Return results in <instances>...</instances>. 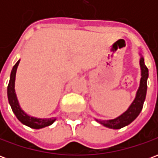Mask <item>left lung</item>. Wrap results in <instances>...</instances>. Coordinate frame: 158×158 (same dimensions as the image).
I'll return each instance as SVG.
<instances>
[{
    "instance_id": "8db88e82",
    "label": "left lung",
    "mask_w": 158,
    "mask_h": 158,
    "mask_svg": "<svg viewBox=\"0 0 158 158\" xmlns=\"http://www.w3.org/2000/svg\"><path fill=\"white\" fill-rule=\"evenodd\" d=\"M139 65L141 69V78H140L139 89L136 92L135 98L133 101L131 105L124 113L116 118L109 119V120H100V119L96 118V121L100 123L101 124L109 129H119L129 125L130 123H132L138 117L139 113L141 112L143 104L146 100V90H147V79H148V69L146 68V64L144 62V58L142 56L139 59Z\"/></svg>"
}]
</instances>
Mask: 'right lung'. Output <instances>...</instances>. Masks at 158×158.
<instances>
[{
    "label": "right lung",
    "instance_id": "add662e5",
    "mask_svg": "<svg viewBox=\"0 0 158 158\" xmlns=\"http://www.w3.org/2000/svg\"><path fill=\"white\" fill-rule=\"evenodd\" d=\"M20 60H19L15 65L12 68L11 75H10V80H9L8 86H7V97L10 106L12 107L13 113L15 114L17 118L19 119L23 124L29 126L32 129H39L45 128L47 126H50L55 122L56 118H37L35 117H31L28 115L27 113L21 108L19 105V101L17 98V95L15 92V78L17 69L19 64Z\"/></svg>",
    "mask_w": 158,
    "mask_h": 158
}]
</instances>
